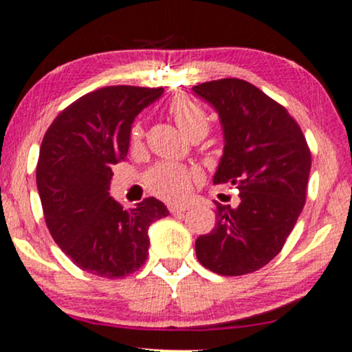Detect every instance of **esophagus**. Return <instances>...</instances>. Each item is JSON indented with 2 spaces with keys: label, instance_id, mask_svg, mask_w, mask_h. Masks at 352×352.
Segmentation results:
<instances>
[{
  "label": "esophagus",
  "instance_id": "34e87169",
  "mask_svg": "<svg viewBox=\"0 0 352 352\" xmlns=\"http://www.w3.org/2000/svg\"><path fill=\"white\" fill-rule=\"evenodd\" d=\"M190 206H186V204H168V211L170 212H185L186 209H188Z\"/></svg>",
  "mask_w": 352,
  "mask_h": 352
}]
</instances>
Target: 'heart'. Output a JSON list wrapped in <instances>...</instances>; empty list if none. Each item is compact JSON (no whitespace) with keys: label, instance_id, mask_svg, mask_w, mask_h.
Here are the masks:
<instances>
[{"label":"heart","instance_id":"b5f03b06","mask_svg":"<svg viewBox=\"0 0 352 352\" xmlns=\"http://www.w3.org/2000/svg\"><path fill=\"white\" fill-rule=\"evenodd\" d=\"M168 113L177 126L191 138L195 135H206L209 130V118L206 110L198 102L186 96H175L168 102ZM130 146L140 148L144 138V128L141 122H135L130 128ZM144 185L155 197L166 201L179 203L188 198L193 185L199 180V172L193 167L182 166L175 162H159L144 173Z\"/></svg>","mask_w":352,"mask_h":352}]
</instances>
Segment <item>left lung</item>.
Here are the masks:
<instances>
[{"mask_svg": "<svg viewBox=\"0 0 352 352\" xmlns=\"http://www.w3.org/2000/svg\"><path fill=\"white\" fill-rule=\"evenodd\" d=\"M219 113L224 154L212 184L239 190V206L216 204V228L197 239V258L222 276L263 268L283 250L307 198L310 149L286 107L237 78L193 87Z\"/></svg>", "mask_w": 352, "mask_h": 352, "instance_id": "1", "label": "left lung"}]
</instances>
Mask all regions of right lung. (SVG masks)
<instances>
[{
  "label": "right lung",
  "mask_w": 352,
  "mask_h": 352,
  "mask_svg": "<svg viewBox=\"0 0 352 352\" xmlns=\"http://www.w3.org/2000/svg\"><path fill=\"white\" fill-rule=\"evenodd\" d=\"M162 87L109 86L79 97L53 120L37 162L43 216L56 245L79 268L123 278L146 263L148 229L168 216L144 198L126 209L110 197L112 166L126 157L133 120Z\"/></svg>",
  "instance_id": "right-lung-1"
}]
</instances>
